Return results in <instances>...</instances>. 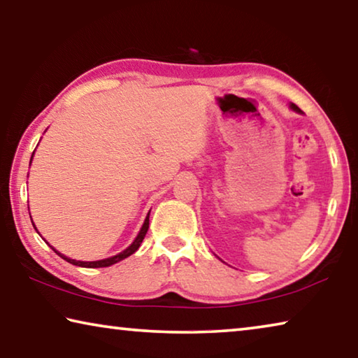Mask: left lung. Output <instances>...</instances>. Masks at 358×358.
I'll return each instance as SVG.
<instances>
[{
    "label": "left lung",
    "mask_w": 358,
    "mask_h": 358,
    "mask_svg": "<svg viewBox=\"0 0 358 358\" xmlns=\"http://www.w3.org/2000/svg\"><path fill=\"white\" fill-rule=\"evenodd\" d=\"M292 108H294V110H296V112H300V108H299V107H296L295 104H292Z\"/></svg>",
    "instance_id": "1"
}]
</instances>
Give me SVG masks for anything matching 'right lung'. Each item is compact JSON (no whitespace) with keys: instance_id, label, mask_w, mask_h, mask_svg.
<instances>
[{"instance_id":"obj_1","label":"right lung","mask_w":358,"mask_h":358,"mask_svg":"<svg viewBox=\"0 0 358 358\" xmlns=\"http://www.w3.org/2000/svg\"><path fill=\"white\" fill-rule=\"evenodd\" d=\"M31 159H33V157H31ZM148 227H150V213H148V216H147V220H145L143 226H142V229H141V232H138V235H137V238H136L134 241H132V245H131L129 248H126V250H124L123 252H120V254H117V256L108 257V259L94 260V262H82V260H74V259L66 257V256H63V254H59L57 250H53V251H55L59 257H63V259L66 260V262H69V264H72V265H77V266H85V268H101V266H110V265H113V264L120 262V260L129 257L131 254H134V252L138 250V246H141V243H142L143 238H145V235H147V232H148Z\"/></svg>"}]
</instances>
